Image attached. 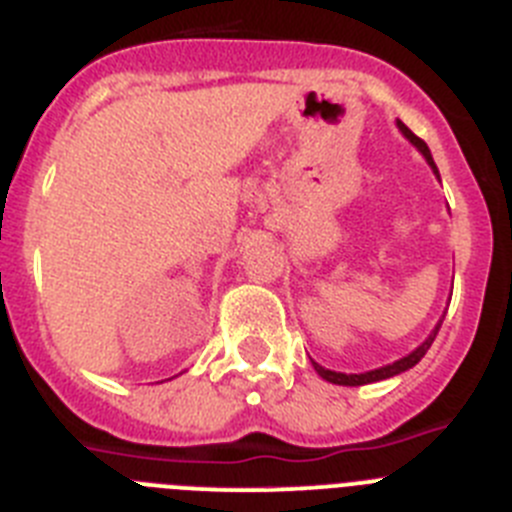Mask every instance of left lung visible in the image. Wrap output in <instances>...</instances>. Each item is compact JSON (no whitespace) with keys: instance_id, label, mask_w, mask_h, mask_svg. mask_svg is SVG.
Instances as JSON below:
<instances>
[{"instance_id":"8db88e82","label":"left lung","mask_w":512,"mask_h":512,"mask_svg":"<svg viewBox=\"0 0 512 512\" xmlns=\"http://www.w3.org/2000/svg\"><path fill=\"white\" fill-rule=\"evenodd\" d=\"M400 130H402V133H405V138H408L410 143H413V146L418 148L420 153H423L425 161H428V164L433 166V171H436V174H438L436 164H433L431 151H428V146H425L423 140H420L418 135L413 133V130L405 128L402 122H400ZM441 323H443V320H441ZM441 323L436 325V330H433L431 336H428V341H425L423 346L415 348L413 354H408V356H405V359L395 361V364H390V366H382V369H374V372H366V374H341V372H330V369H323V366H320V364H312V366H315V372H318L323 379H328V382H333V384H346V387H359V384L379 382V379H390V377H395V374H400V372H408L410 366H415L420 359H423L425 354H428V348H431V343H433V338H436V333H438V328H441Z\"/></svg>"}]
</instances>
